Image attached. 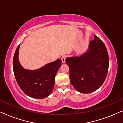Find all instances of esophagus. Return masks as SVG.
Returning a JSON list of instances; mask_svg holds the SVG:
<instances>
[{
	"label": "esophagus",
	"mask_w": 123,
	"mask_h": 123,
	"mask_svg": "<svg viewBox=\"0 0 123 123\" xmlns=\"http://www.w3.org/2000/svg\"><path fill=\"white\" fill-rule=\"evenodd\" d=\"M65 60H66V56L65 55H62L61 57V61L62 62V63L65 62Z\"/></svg>",
	"instance_id": "esophagus-1"
}]
</instances>
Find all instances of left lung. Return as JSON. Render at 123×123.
<instances>
[{"label":"left lung","mask_w":123,"mask_h":123,"mask_svg":"<svg viewBox=\"0 0 123 123\" xmlns=\"http://www.w3.org/2000/svg\"><path fill=\"white\" fill-rule=\"evenodd\" d=\"M65 62L69 67L70 83L80 93L97 90L107 76L109 55L105 44L96 35L86 52L79 56L68 57Z\"/></svg>","instance_id":"8db88e82"}]
</instances>
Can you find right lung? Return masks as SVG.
Returning <instances> with one entry per match:
<instances>
[{"label":"right lung","mask_w":123,"mask_h":123,"mask_svg":"<svg viewBox=\"0 0 123 123\" xmlns=\"http://www.w3.org/2000/svg\"><path fill=\"white\" fill-rule=\"evenodd\" d=\"M19 45L16 49L13 61L14 74L18 84L29 97L37 99L47 97L53 91L55 76L61 65V60L57 59L37 70L25 69L19 61Z\"/></svg>","instance_id":"1"}]
</instances>
